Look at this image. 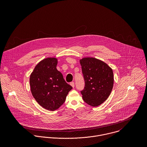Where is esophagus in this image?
<instances>
[{
  "label": "esophagus",
  "mask_w": 147,
  "mask_h": 147,
  "mask_svg": "<svg viewBox=\"0 0 147 147\" xmlns=\"http://www.w3.org/2000/svg\"><path fill=\"white\" fill-rule=\"evenodd\" d=\"M70 85H71L73 88H74V86H75V83H74V82H72L70 83Z\"/></svg>",
  "instance_id": "1"
}]
</instances>
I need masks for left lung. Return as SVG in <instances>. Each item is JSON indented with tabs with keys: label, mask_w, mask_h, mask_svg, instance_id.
I'll return each mask as SVG.
<instances>
[{
	"label": "left lung",
	"mask_w": 147,
	"mask_h": 147,
	"mask_svg": "<svg viewBox=\"0 0 147 147\" xmlns=\"http://www.w3.org/2000/svg\"><path fill=\"white\" fill-rule=\"evenodd\" d=\"M84 80L80 91L85 102L95 107L102 104L111 93L114 83L112 69L104 62L94 58L80 60Z\"/></svg>",
	"instance_id": "left-lung-1"
}]
</instances>
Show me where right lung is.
Masks as SVG:
<instances>
[{
  "label": "right lung",
  "instance_id": "add662e5",
  "mask_svg": "<svg viewBox=\"0 0 147 147\" xmlns=\"http://www.w3.org/2000/svg\"><path fill=\"white\" fill-rule=\"evenodd\" d=\"M57 63L56 58L45 59L36 66L30 76L33 96L43 108L51 111L63 105L67 95L72 89L57 70Z\"/></svg>",
  "mask_w": 147,
  "mask_h": 147
}]
</instances>
